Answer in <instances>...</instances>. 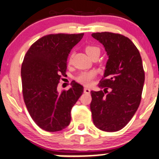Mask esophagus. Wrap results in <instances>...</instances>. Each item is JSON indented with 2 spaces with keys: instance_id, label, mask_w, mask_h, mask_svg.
I'll list each match as a JSON object with an SVG mask.
<instances>
[{
  "instance_id": "esophagus-1",
  "label": "esophagus",
  "mask_w": 159,
  "mask_h": 159,
  "mask_svg": "<svg viewBox=\"0 0 159 159\" xmlns=\"http://www.w3.org/2000/svg\"><path fill=\"white\" fill-rule=\"evenodd\" d=\"M84 93H90V90L89 88H85L84 89Z\"/></svg>"
}]
</instances>
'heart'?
<instances>
[{
	"label": "heart",
	"instance_id": "b5f03b06",
	"mask_svg": "<svg viewBox=\"0 0 159 159\" xmlns=\"http://www.w3.org/2000/svg\"><path fill=\"white\" fill-rule=\"evenodd\" d=\"M85 51H86L87 54H88L89 57H90L94 53L99 51V49L95 46H87L86 48H85ZM69 60H71V59ZM95 76L96 72L93 71H83V72L80 73L76 77V80L78 82L84 85H86V86H88V85L91 84Z\"/></svg>",
	"mask_w": 159,
	"mask_h": 159
}]
</instances>
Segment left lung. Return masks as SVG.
I'll return each instance as SVG.
<instances>
[{
    "instance_id": "obj_1",
    "label": "left lung",
    "mask_w": 159,
    "mask_h": 159,
    "mask_svg": "<svg viewBox=\"0 0 159 159\" xmlns=\"http://www.w3.org/2000/svg\"><path fill=\"white\" fill-rule=\"evenodd\" d=\"M91 35L103 45L109 57L99 84L104 90L90 92L93 121L99 130L118 131L130 121L140 103L145 81L142 59L137 47L125 36L111 32Z\"/></svg>"
}]
</instances>
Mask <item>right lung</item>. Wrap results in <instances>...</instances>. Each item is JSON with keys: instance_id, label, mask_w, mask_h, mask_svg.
I'll return each instance as SVG.
<instances>
[{"instance_id": "obj_1", "label": "right lung", "mask_w": 159, "mask_h": 159, "mask_svg": "<svg viewBox=\"0 0 159 159\" xmlns=\"http://www.w3.org/2000/svg\"><path fill=\"white\" fill-rule=\"evenodd\" d=\"M83 36L84 33L43 36L24 57L21 69L24 102L33 121L46 131H60L69 126L71 108L84 92L77 82L69 90H57L61 76L66 75L68 56Z\"/></svg>"}]
</instances>
